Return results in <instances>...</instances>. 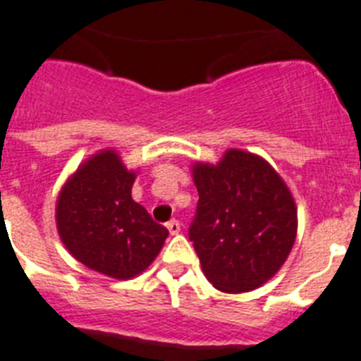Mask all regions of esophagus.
<instances>
[{
    "label": "esophagus",
    "mask_w": 361,
    "mask_h": 361,
    "mask_svg": "<svg viewBox=\"0 0 361 361\" xmlns=\"http://www.w3.org/2000/svg\"><path fill=\"white\" fill-rule=\"evenodd\" d=\"M166 228H168L171 235H177V233L180 232V223H178L177 219H173V221H169V223L166 224Z\"/></svg>",
    "instance_id": "1"
}]
</instances>
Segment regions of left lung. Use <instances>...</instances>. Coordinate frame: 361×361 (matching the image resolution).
Wrapping results in <instances>:
<instances>
[{"label":"left lung","mask_w":361,"mask_h":361,"mask_svg":"<svg viewBox=\"0 0 361 361\" xmlns=\"http://www.w3.org/2000/svg\"><path fill=\"white\" fill-rule=\"evenodd\" d=\"M199 192L190 239L206 279L239 294L272 279L290 254L298 208L276 169L250 151L226 149L217 164L195 162Z\"/></svg>","instance_id":"1"}]
</instances>
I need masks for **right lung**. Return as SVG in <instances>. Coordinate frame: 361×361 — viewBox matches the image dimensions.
Returning <instances> with one entry per match:
<instances>
[{
	"instance_id": "add662e5",
	"label": "right lung",
	"mask_w": 361,
	"mask_h": 361,
	"mask_svg": "<svg viewBox=\"0 0 361 361\" xmlns=\"http://www.w3.org/2000/svg\"><path fill=\"white\" fill-rule=\"evenodd\" d=\"M135 178L115 149H102L82 162L58 193L61 243L87 269L115 279L142 274L168 237L133 201Z\"/></svg>"
}]
</instances>
